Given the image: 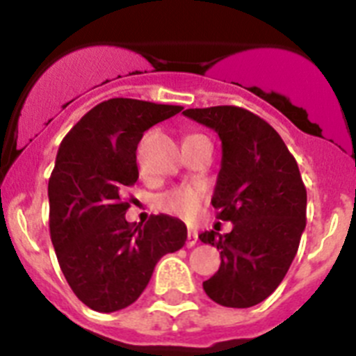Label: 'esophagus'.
Masks as SVG:
<instances>
[{"label": "esophagus", "mask_w": 356, "mask_h": 356, "mask_svg": "<svg viewBox=\"0 0 356 356\" xmlns=\"http://www.w3.org/2000/svg\"><path fill=\"white\" fill-rule=\"evenodd\" d=\"M196 242H197V234H196V232H194V229H188L187 242H185V244H187V248H193L194 244H196Z\"/></svg>", "instance_id": "esophagus-1"}]
</instances>
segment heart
Listing matches in <instances>:
<instances>
[{
  "mask_svg": "<svg viewBox=\"0 0 356 356\" xmlns=\"http://www.w3.org/2000/svg\"><path fill=\"white\" fill-rule=\"evenodd\" d=\"M205 200V193L196 187H175L160 194L156 207L163 212L172 213L181 219H194L200 213Z\"/></svg>",
  "mask_w": 356,
  "mask_h": 356,
  "instance_id": "obj_1",
  "label": "heart"
}]
</instances>
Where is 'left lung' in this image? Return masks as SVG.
I'll return each mask as SVG.
<instances>
[{
    "label": "left lung",
    "mask_w": 356,
    "mask_h": 356,
    "mask_svg": "<svg viewBox=\"0 0 356 356\" xmlns=\"http://www.w3.org/2000/svg\"><path fill=\"white\" fill-rule=\"evenodd\" d=\"M184 115L212 128L221 139V169L212 205L217 219L234 222L200 241L221 250L219 271L203 282L222 307L248 308L276 291L298 253L307 225V188L278 131L238 106L188 108Z\"/></svg>",
    "instance_id": "8db88e82"
}]
</instances>
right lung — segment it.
I'll return each mask as SVG.
<instances>
[{
	"label": "right lung",
	"mask_w": 356,
	"mask_h": 356,
	"mask_svg": "<svg viewBox=\"0 0 356 356\" xmlns=\"http://www.w3.org/2000/svg\"><path fill=\"white\" fill-rule=\"evenodd\" d=\"M181 108L114 97L89 110L58 147L48 184L49 234L69 287L96 312L137 301L156 262L187 241V226L165 213L130 225L122 200L139 180L135 151L144 131Z\"/></svg>",
	"instance_id": "right-lung-1"
}]
</instances>
